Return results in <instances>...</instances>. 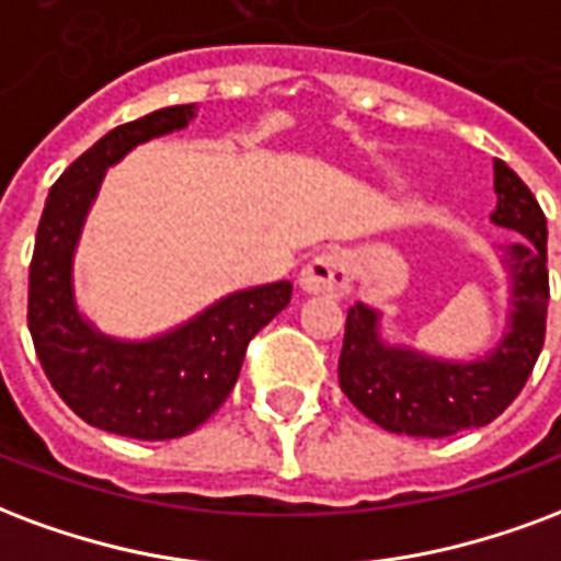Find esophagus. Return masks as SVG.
<instances>
[{"label": "esophagus", "mask_w": 561, "mask_h": 561, "mask_svg": "<svg viewBox=\"0 0 561 561\" xmlns=\"http://www.w3.org/2000/svg\"><path fill=\"white\" fill-rule=\"evenodd\" d=\"M300 288L306 294H318V297H344L351 291V273H347L342 255H335V252L314 255L302 267Z\"/></svg>", "instance_id": "esophagus-1"}]
</instances>
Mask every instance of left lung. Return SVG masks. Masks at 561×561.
Listing matches in <instances>:
<instances>
[{
	"mask_svg": "<svg viewBox=\"0 0 561 561\" xmlns=\"http://www.w3.org/2000/svg\"><path fill=\"white\" fill-rule=\"evenodd\" d=\"M496 226L517 231L502 264L512 276L508 330L488 356L449 363L396 347L380 339V312L356 302L347 309L339 383L359 413L380 428L408 437H451L481 428L520 396L535 359L545 347L547 300V219L529 186L502 160H493Z\"/></svg>",
	"mask_w": 561,
	"mask_h": 561,
	"instance_id": "obj_1",
	"label": "left lung"
}]
</instances>
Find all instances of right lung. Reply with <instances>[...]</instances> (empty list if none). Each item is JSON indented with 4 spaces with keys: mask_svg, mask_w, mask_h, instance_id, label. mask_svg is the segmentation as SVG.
<instances>
[{
    "mask_svg": "<svg viewBox=\"0 0 561 561\" xmlns=\"http://www.w3.org/2000/svg\"><path fill=\"white\" fill-rule=\"evenodd\" d=\"M196 106H165L122 124L53 184L28 267V333L53 389L94 428L133 439H175L217 413L234 389L247 344L291 300V282L228 294L193 321L145 342L91 327L73 297V252L106 169L136 145L181 130Z\"/></svg>",
    "mask_w": 561,
    "mask_h": 561,
    "instance_id": "obj_1",
    "label": "right lung"
}]
</instances>
